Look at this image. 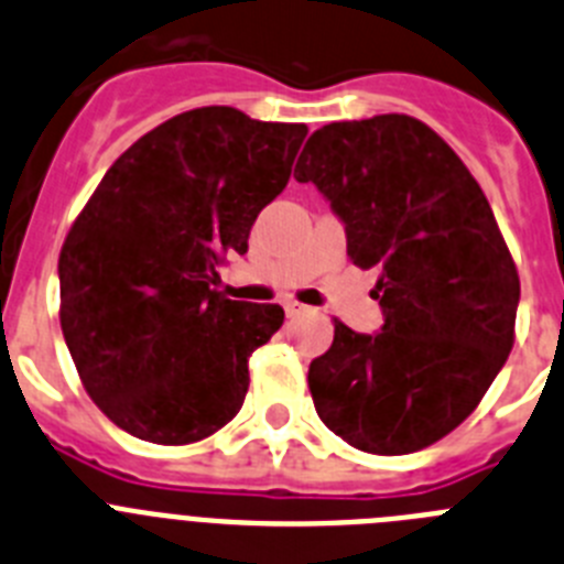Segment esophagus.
<instances>
[{
    "label": "esophagus",
    "instance_id": "34e87169",
    "mask_svg": "<svg viewBox=\"0 0 564 564\" xmlns=\"http://www.w3.org/2000/svg\"><path fill=\"white\" fill-rule=\"evenodd\" d=\"M283 312H286V317H295V315H301L303 306L297 301H283Z\"/></svg>",
    "mask_w": 564,
    "mask_h": 564
}]
</instances>
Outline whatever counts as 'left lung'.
Masks as SVG:
<instances>
[{
  "label": "left lung",
  "mask_w": 564,
  "mask_h": 564,
  "mask_svg": "<svg viewBox=\"0 0 564 564\" xmlns=\"http://www.w3.org/2000/svg\"><path fill=\"white\" fill-rule=\"evenodd\" d=\"M346 229V254L377 269L383 326L335 321L310 366L317 417L369 454H411L457 429L513 346L519 275L468 166L411 116L332 121L295 164Z\"/></svg>",
  "instance_id": "8db88e82"
}]
</instances>
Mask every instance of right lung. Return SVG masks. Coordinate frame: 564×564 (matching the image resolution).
Here are the masks:
<instances>
[{"instance_id": "right-lung-1", "label": "right lung", "mask_w": 564, "mask_h": 564, "mask_svg": "<svg viewBox=\"0 0 564 564\" xmlns=\"http://www.w3.org/2000/svg\"><path fill=\"white\" fill-rule=\"evenodd\" d=\"M306 124L198 107L141 135L58 254L62 335L93 403L133 437L187 445L227 425L278 303L215 292L224 252L286 187Z\"/></svg>"}]
</instances>
